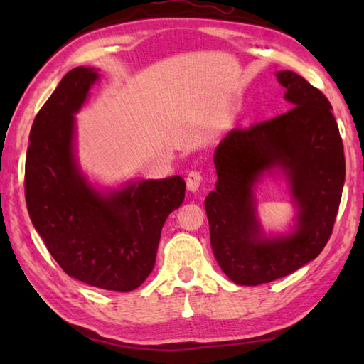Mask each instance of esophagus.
Returning <instances> with one entry per match:
<instances>
[{"label":"esophagus","instance_id":"esophagus-1","mask_svg":"<svg viewBox=\"0 0 364 364\" xmlns=\"http://www.w3.org/2000/svg\"><path fill=\"white\" fill-rule=\"evenodd\" d=\"M202 180H204V175H202V171H197V170L189 171V173H188V178H186L188 189H189V191H193V193H196V191L200 188V183H202Z\"/></svg>","mask_w":364,"mask_h":364}]
</instances>
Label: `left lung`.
I'll return each mask as SVG.
<instances>
[{"label":"left lung","instance_id":"1","mask_svg":"<svg viewBox=\"0 0 364 364\" xmlns=\"http://www.w3.org/2000/svg\"><path fill=\"white\" fill-rule=\"evenodd\" d=\"M276 77L292 109L226 134L213 156L218 181L205 197L213 255L241 286L284 278L321 254L345 181L343 144L328 97L295 72ZM273 168L285 171L299 213L291 235L264 238L253 186Z\"/></svg>","mask_w":364,"mask_h":364}]
</instances>
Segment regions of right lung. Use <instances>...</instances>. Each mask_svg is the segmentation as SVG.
<instances>
[{"mask_svg": "<svg viewBox=\"0 0 364 364\" xmlns=\"http://www.w3.org/2000/svg\"><path fill=\"white\" fill-rule=\"evenodd\" d=\"M97 80L93 67L67 72L36 114L26 159L30 220L67 274L106 291L130 292L156 264L160 231L184 200L181 176L141 180L100 193L73 154L75 117Z\"/></svg>", "mask_w": 364, "mask_h": 364, "instance_id": "add662e5", "label": "right lung"}]
</instances>
